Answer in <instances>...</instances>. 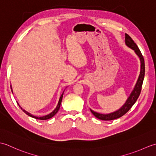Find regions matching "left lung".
I'll use <instances>...</instances> for the list:
<instances>
[{"mask_svg":"<svg viewBox=\"0 0 156 156\" xmlns=\"http://www.w3.org/2000/svg\"><path fill=\"white\" fill-rule=\"evenodd\" d=\"M125 44L127 46H129V48L133 49L135 51V53L137 54V55L140 57V61H141L140 74L139 76L137 82L133 90L132 91L131 94H130V96H129V97L128 98L127 101H126L125 105L122 106L119 110L115 111L114 112H112V113H110V114L103 115V114L98 113V112L92 111L90 109V111L96 117L98 118V119H101V120H104V121L114 120V119H118L119 117H122V116H123L126 112H127L129 111V109L132 107V106L135 104V102H136L139 96H140L141 93L142 84H143L144 75H145V62H144V56L142 55L141 51L137 47V44H135L130 36L127 34H125Z\"/></svg>","mask_w":156,"mask_h":156,"instance_id":"obj_1","label":"left lung"}]
</instances>
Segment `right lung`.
Instances as JSON below:
<instances>
[{"label":"right lung","mask_w":156,"mask_h":156,"mask_svg":"<svg viewBox=\"0 0 156 156\" xmlns=\"http://www.w3.org/2000/svg\"><path fill=\"white\" fill-rule=\"evenodd\" d=\"M63 94H64V92H63V93L62 94V95H61V97H60V98H59V102H58V105H57V107H56V108L54 109V111H52L51 113H49V115H45V116H44V117H35V116H34V115H32L31 114H30L29 113V112H27V111H25V110H23V108L21 107V108L23 110V111L25 112V114H27L28 116H29V117H33V118H35V119H39V120H47V119H50V118H51V117H54V116L57 113V112H58V111H59V107H60V105H61V102H62V97H63Z\"/></svg>","instance_id":"add662e5"}]
</instances>
